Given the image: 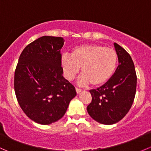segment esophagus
Instances as JSON below:
<instances>
[{"label":"esophagus","instance_id":"34e87169","mask_svg":"<svg viewBox=\"0 0 151 151\" xmlns=\"http://www.w3.org/2000/svg\"><path fill=\"white\" fill-rule=\"evenodd\" d=\"M76 91H77V93H80L83 91V90L80 89V88H76Z\"/></svg>","mask_w":151,"mask_h":151}]
</instances>
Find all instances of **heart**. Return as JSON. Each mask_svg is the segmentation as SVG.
<instances>
[{
    "mask_svg": "<svg viewBox=\"0 0 151 151\" xmlns=\"http://www.w3.org/2000/svg\"><path fill=\"white\" fill-rule=\"evenodd\" d=\"M60 63L67 80H73L81 67L80 84L91 83L93 86H101L113 76L118 65V55L114 50L102 45H83L74 47L71 56L63 55Z\"/></svg>",
    "mask_w": 151,
    "mask_h": 151,
    "instance_id": "b5f03b06",
    "label": "heart"
}]
</instances>
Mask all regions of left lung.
Segmentation results:
<instances>
[{"mask_svg": "<svg viewBox=\"0 0 151 151\" xmlns=\"http://www.w3.org/2000/svg\"><path fill=\"white\" fill-rule=\"evenodd\" d=\"M118 64L112 78L100 88L90 91L92 101L87 106L90 116L105 125L118 123L128 113L136 93L137 74L130 55L114 43Z\"/></svg>", "mask_w": 151, "mask_h": 151, "instance_id": "8db88e82", "label": "left lung"}]
</instances>
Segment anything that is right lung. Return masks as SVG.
I'll list each match as a JSON object with an SVG mask.
<instances>
[{"mask_svg":"<svg viewBox=\"0 0 151 151\" xmlns=\"http://www.w3.org/2000/svg\"><path fill=\"white\" fill-rule=\"evenodd\" d=\"M62 37L45 36L25 47L14 73V91L25 115L34 122L51 124L66 113L77 95L63 77Z\"/></svg>","mask_w":151,"mask_h":151,"instance_id":"obj_1","label":"right lung"}]
</instances>
